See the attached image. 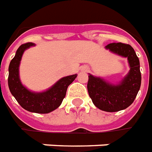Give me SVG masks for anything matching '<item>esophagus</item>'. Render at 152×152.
Wrapping results in <instances>:
<instances>
[{
  "instance_id": "34e87169",
  "label": "esophagus",
  "mask_w": 152,
  "mask_h": 152,
  "mask_svg": "<svg viewBox=\"0 0 152 152\" xmlns=\"http://www.w3.org/2000/svg\"><path fill=\"white\" fill-rule=\"evenodd\" d=\"M84 70H85V71H88V70H89V68H85Z\"/></svg>"
}]
</instances>
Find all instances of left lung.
Instances as JSON below:
<instances>
[{
  "mask_svg": "<svg viewBox=\"0 0 152 152\" xmlns=\"http://www.w3.org/2000/svg\"><path fill=\"white\" fill-rule=\"evenodd\" d=\"M113 53L128 58L130 70L118 85H112L100 77L88 76L87 91L93 104L100 110L117 112L132 104L141 86L139 60L129 44L113 43L106 46Z\"/></svg>",
  "mask_w": 152,
  "mask_h": 152,
  "instance_id": "1",
  "label": "left lung"
}]
</instances>
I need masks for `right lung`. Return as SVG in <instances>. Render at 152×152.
<instances>
[{"instance_id":"1","label":"right lung","mask_w":152,"mask_h":152,"mask_svg":"<svg viewBox=\"0 0 152 152\" xmlns=\"http://www.w3.org/2000/svg\"><path fill=\"white\" fill-rule=\"evenodd\" d=\"M34 45L33 43L29 42L22 44L18 48L15 56L11 60L9 66L8 84L11 94L24 109L36 113H48L61 105L68 86L73 83L77 75L61 78L54 86L44 92L34 93L28 91L20 82L18 67L24 51Z\"/></svg>"}]
</instances>
